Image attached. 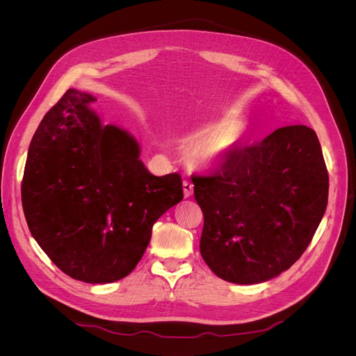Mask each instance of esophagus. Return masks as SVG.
Listing matches in <instances>:
<instances>
[{
    "instance_id": "esophagus-1",
    "label": "esophagus",
    "mask_w": 356,
    "mask_h": 356,
    "mask_svg": "<svg viewBox=\"0 0 356 356\" xmlns=\"http://www.w3.org/2000/svg\"><path fill=\"white\" fill-rule=\"evenodd\" d=\"M182 190H184V197H190L193 195V182L188 179L182 181Z\"/></svg>"
}]
</instances>
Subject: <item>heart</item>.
I'll return each instance as SVG.
<instances>
[{
  "mask_svg": "<svg viewBox=\"0 0 356 356\" xmlns=\"http://www.w3.org/2000/svg\"><path fill=\"white\" fill-rule=\"evenodd\" d=\"M238 123L234 115H225L213 124L208 126L203 131L188 138L190 156L197 163H218L227 159L238 149L246 138V131L243 126Z\"/></svg>",
  "mask_w": 356,
  "mask_h": 356,
  "instance_id": "heart-1",
  "label": "heart"
}]
</instances>
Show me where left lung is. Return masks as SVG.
Instances as JSON below:
<instances>
[{
    "mask_svg": "<svg viewBox=\"0 0 356 356\" xmlns=\"http://www.w3.org/2000/svg\"><path fill=\"white\" fill-rule=\"evenodd\" d=\"M203 212L200 254L227 282L252 285L306 251L328 203V172L314 129H276L238 148L209 177H193Z\"/></svg>",
    "mask_w": 356,
    "mask_h": 356,
    "instance_id": "obj_1",
    "label": "left lung"
}]
</instances>
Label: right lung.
<instances>
[{
    "label": "right lung",
    "instance_id": "add662e5",
    "mask_svg": "<svg viewBox=\"0 0 356 356\" xmlns=\"http://www.w3.org/2000/svg\"><path fill=\"white\" fill-rule=\"evenodd\" d=\"M75 89L42 118L28 149L22 204L32 238L63 273L110 284L131 273L154 222L182 200L178 174L156 177L124 129L104 126Z\"/></svg>",
    "mask_w": 356,
    "mask_h": 356
}]
</instances>
